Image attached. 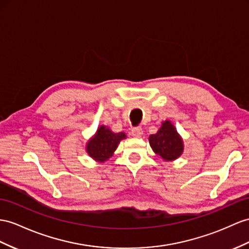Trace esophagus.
I'll return each instance as SVG.
<instances>
[{"instance_id":"obj_1","label":"esophagus","mask_w":249,"mask_h":249,"mask_svg":"<svg viewBox=\"0 0 249 249\" xmlns=\"http://www.w3.org/2000/svg\"><path fill=\"white\" fill-rule=\"evenodd\" d=\"M143 135V129L141 128L140 126L137 127H133L131 129V136L135 137V138H141Z\"/></svg>"}]
</instances>
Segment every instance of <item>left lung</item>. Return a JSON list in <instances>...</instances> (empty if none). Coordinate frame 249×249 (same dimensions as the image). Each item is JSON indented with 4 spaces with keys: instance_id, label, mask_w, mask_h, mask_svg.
I'll use <instances>...</instances> for the list:
<instances>
[{
    "instance_id": "obj_1",
    "label": "left lung",
    "mask_w": 249,
    "mask_h": 249,
    "mask_svg": "<svg viewBox=\"0 0 249 249\" xmlns=\"http://www.w3.org/2000/svg\"><path fill=\"white\" fill-rule=\"evenodd\" d=\"M149 144L157 155L165 161H173L183 152V142L169 121H165L156 135L149 137Z\"/></svg>"
}]
</instances>
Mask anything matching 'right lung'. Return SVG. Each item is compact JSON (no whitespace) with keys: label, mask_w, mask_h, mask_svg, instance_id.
<instances>
[{"label":"right lung","mask_w":249,"mask_h":249,"mask_svg":"<svg viewBox=\"0 0 249 249\" xmlns=\"http://www.w3.org/2000/svg\"><path fill=\"white\" fill-rule=\"evenodd\" d=\"M125 138L124 132L113 133L108 127L101 126L95 136L87 144L88 155L94 160L104 162L112 156L121 140Z\"/></svg>","instance_id":"1"}]
</instances>
